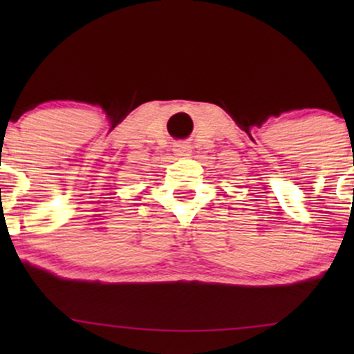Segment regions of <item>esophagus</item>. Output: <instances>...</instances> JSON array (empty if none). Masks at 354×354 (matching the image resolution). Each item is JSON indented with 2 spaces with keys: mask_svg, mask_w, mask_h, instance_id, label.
<instances>
[{
  "mask_svg": "<svg viewBox=\"0 0 354 354\" xmlns=\"http://www.w3.org/2000/svg\"><path fill=\"white\" fill-rule=\"evenodd\" d=\"M174 154L181 158H188L191 154V146L188 143H176L174 145Z\"/></svg>",
  "mask_w": 354,
  "mask_h": 354,
  "instance_id": "obj_1",
  "label": "esophagus"
}]
</instances>
